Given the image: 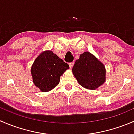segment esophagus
<instances>
[{"mask_svg":"<svg viewBox=\"0 0 134 134\" xmlns=\"http://www.w3.org/2000/svg\"><path fill=\"white\" fill-rule=\"evenodd\" d=\"M69 65L70 68H72V67H73V65H74V62H71V63H69Z\"/></svg>","mask_w":134,"mask_h":134,"instance_id":"34e87169","label":"esophagus"}]
</instances>
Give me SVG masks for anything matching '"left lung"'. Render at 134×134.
I'll list each match as a JSON object with an SVG mask.
<instances>
[{"mask_svg":"<svg viewBox=\"0 0 134 134\" xmlns=\"http://www.w3.org/2000/svg\"><path fill=\"white\" fill-rule=\"evenodd\" d=\"M72 71L79 84L88 90L98 88L106 80L104 65L89 52L80 55Z\"/></svg>","mask_w":134,"mask_h":134,"instance_id":"obj_1","label":"left lung"}]
</instances>
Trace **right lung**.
Segmentation results:
<instances>
[{
	"label": "right lung",
	"mask_w": 134,
	"mask_h": 134,
	"mask_svg": "<svg viewBox=\"0 0 134 134\" xmlns=\"http://www.w3.org/2000/svg\"><path fill=\"white\" fill-rule=\"evenodd\" d=\"M69 65L51 51L40 54L31 67L33 82L42 92H47L59 83V78Z\"/></svg>",
	"instance_id": "obj_1"
}]
</instances>
